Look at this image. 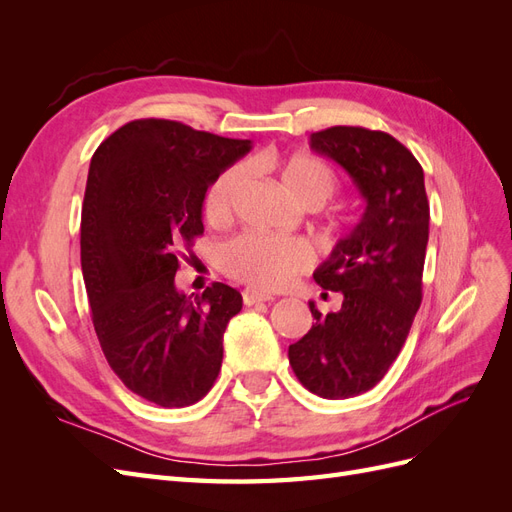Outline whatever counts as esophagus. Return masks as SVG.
I'll use <instances>...</instances> for the list:
<instances>
[{
	"label": "esophagus",
	"instance_id": "34e87169",
	"mask_svg": "<svg viewBox=\"0 0 512 512\" xmlns=\"http://www.w3.org/2000/svg\"><path fill=\"white\" fill-rule=\"evenodd\" d=\"M267 301H273V294L256 290V288L243 290V303L245 305H256V303H267Z\"/></svg>",
	"mask_w": 512,
	"mask_h": 512
}]
</instances>
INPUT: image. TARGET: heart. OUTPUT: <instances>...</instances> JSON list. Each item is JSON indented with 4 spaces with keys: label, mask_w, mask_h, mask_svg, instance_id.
<instances>
[{
    "label": "heart",
    "mask_w": 512,
    "mask_h": 512,
    "mask_svg": "<svg viewBox=\"0 0 512 512\" xmlns=\"http://www.w3.org/2000/svg\"><path fill=\"white\" fill-rule=\"evenodd\" d=\"M254 164L280 177L288 196L307 209L322 205L337 188L335 170L309 153H292L288 158L260 153ZM241 188L243 170L239 166L226 168L213 179L205 194V215L211 224H222L230 218ZM222 262L226 273L239 282L258 288H280L309 265V254L301 241L247 232L224 247Z\"/></svg>",
    "instance_id": "heart-1"
}]
</instances>
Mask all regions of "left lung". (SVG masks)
Instances as JSON below:
<instances>
[{
  "label": "left lung",
  "mask_w": 512,
  "mask_h": 512,
  "mask_svg": "<svg viewBox=\"0 0 512 512\" xmlns=\"http://www.w3.org/2000/svg\"><path fill=\"white\" fill-rule=\"evenodd\" d=\"M312 151L352 177L365 211L314 280L342 292V307L290 344L292 371L324 399L361 395L384 378L404 346L423 299L429 203L423 168L391 134L335 126L309 136Z\"/></svg>",
  "instance_id": "8db88e82"
}]
</instances>
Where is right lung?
<instances>
[{"instance_id":"right-lung-1","label":"right lung","mask_w":512,"mask_h":512,"mask_svg":"<svg viewBox=\"0 0 512 512\" xmlns=\"http://www.w3.org/2000/svg\"><path fill=\"white\" fill-rule=\"evenodd\" d=\"M250 149L179 121L136 119L91 158L81 218L91 320L108 365L151 404L192 406L220 374L241 294L215 282L185 297L175 273L179 252L205 230L209 185Z\"/></svg>"}]
</instances>
